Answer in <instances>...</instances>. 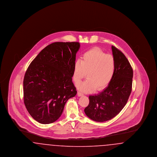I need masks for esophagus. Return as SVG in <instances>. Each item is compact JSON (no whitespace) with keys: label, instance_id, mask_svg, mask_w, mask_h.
Instances as JSON below:
<instances>
[{"label":"esophagus","instance_id":"1","mask_svg":"<svg viewBox=\"0 0 157 157\" xmlns=\"http://www.w3.org/2000/svg\"><path fill=\"white\" fill-rule=\"evenodd\" d=\"M77 95H78V97H82V96L83 95V94H82V92H78Z\"/></svg>","mask_w":157,"mask_h":157}]
</instances>
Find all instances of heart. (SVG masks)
Listing matches in <instances>:
<instances>
[{
  "mask_svg": "<svg viewBox=\"0 0 157 157\" xmlns=\"http://www.w3.org/2000/svg\"><path fill=\"white\" fill-rule=\"evenodd\" d=\"M115 68L116 62L112 55L106 54L98 48H92L83 54L82 59L75 61L73 78L78 83L87 74L88 78L77 86L83 92H90L106 86L112 80Z\"/></svg>",
  "mask_w": 157,
  "mask_h": 157,
  "instance_id": "heart-1",
  "label": "heart"
}]
</instances>
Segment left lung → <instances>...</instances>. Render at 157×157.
Listing matches in <instances>:
<instances>
[{
  "mask_svg": "<svg viewBox=\"0 0 157 157\" xmlns=\"http://www.w3.org/2000/svg\"><path fill=\"white\" fill-rule=\"evenodd\" d=\"M116 62L114 75L108 86L99 94L90 95V103L84 112L90 119L97 122L111 120L127 104L131 93L133 70L125 55L112 46Z\"/></svg>",
  "mask_w": 157,
  "mask_h": 157,
  "instance_id": "8db88e82",
  "label": "left lung"
}]
</instances>
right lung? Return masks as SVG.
Listing matches in <instances>:
<instances>
[{
	"label": "right lung",
	"mask_w": 157,
	"mask_h": 157,
	"mask_svg": "<svg viewBox=\"0 0 157 157\" xmlns=\"http://www.w3.org/2000/svg\"><path fill=\"white\" fill-rule=\"evenodd\" d=\"M79 42H54L41 51L23 79L24 104L31 117L42 124L59 119L65 105L77 91L72 82Z\"/></svg>",
	"instance_id": "add662e5"
}]
</instances>
